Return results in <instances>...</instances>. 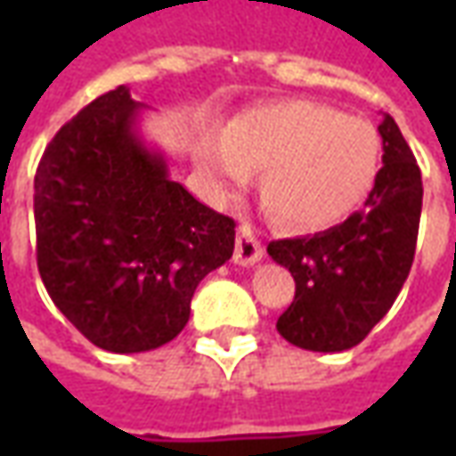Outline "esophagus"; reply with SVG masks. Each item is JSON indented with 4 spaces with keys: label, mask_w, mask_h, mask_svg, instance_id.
<instances>
[{
    "label": "esophagus",
    "mask_w": 456,
    "mask_h": 456,
    "mask_svg": "<svg viewBox=\"0 0 456 456\" xmlns=\"http://www.w3.org/2000/svg\"><path fill=\"white\" fill-rule=\"evenodd\" d=\"M264 258V247L248 224H241L237 232V247H234V264L239 266H254Z\"/></svg>",
    "instance_id": "esophagus-1"
}]
</instances>
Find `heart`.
<instances>
[{"label":"heart","mask_w":456,"mask_h":456,"mask_svg":"<svg viewBox=\"0 0 456 456\" xmlns=\"http://www.w3.org/2000/svg\"><path fill=\"white\" fill-rule=\"evenodd\" d=\"M219 188H239L248 168L261 173L271 215L296 229L330 227L371 192L381 166V136L371 121L317 102L256 107L229 121L200 156Z\"/></svg>","instance_id":"1"}]
</instances>
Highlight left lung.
Wrapping results in <instances>:
<instances>
[{
    "mask_svg": "<svg viewBox=\"0 0 456 456\" xmlns=\"http://www.w3.org/2000/svg\"><path fill=\"white\" fill-rule=\"evenodd\" d=\"M383 168L362 212L313 237L278 239L268 256L296 278V297L276 330L310 352L362 342L401 293L420 227L422 178L393 117L379 124Z\"/></svg>",
    "mask_w": 456,
    "mask_h": 456,
    "instance_id": "8db88e82",
    "label": "left lung"
}]
</instances>
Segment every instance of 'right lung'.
<instances>
[{
  "label": "right lung",
  "mask_w": 456,
  "mask_h": 456,
  "mask_svg": "<svg viewBox=\"0 0 456 456\" xmlns=\"http://www.w3.org/2000/svg\"><path fill=\"white\" fill-rule=\"evenodd\" d=\"M119 85L61 126L34 180L36 258L55 307L114 354L183 332L202 278L232 258L234 219L170 178Z\"/></svg>",
  "instance_id": "1"
}]
</instances>
